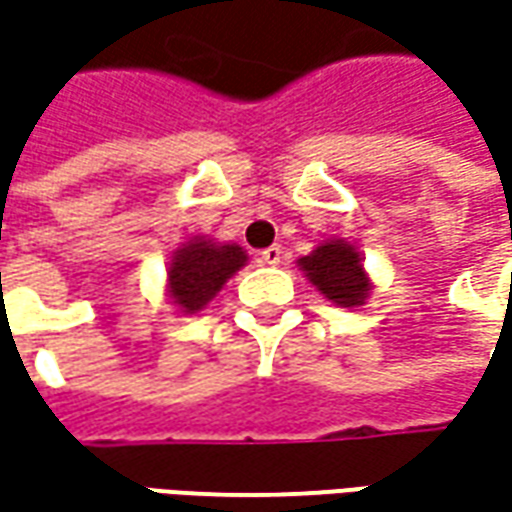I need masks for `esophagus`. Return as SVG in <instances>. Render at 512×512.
Listing matches in <instances>:
<instances>
[{
    "label": "esophagus",
    "instance_id": "34e87169",
    "mask_svg": "<svg viewBox=\"0 0 512 512\" xmlns=\"http://www.w3.org/2000/svg\"><path fill=\"white\" fill-rule=\"evenodd\" d=\"M282 259H285V250H282L279 245L265 247V250L259 253V262H262V265L276 267V265H282Z\"/></svg>",
    "mask_w": 512,
    "mask_h": 512
}]
</instances>
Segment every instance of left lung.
<instances>
[{"instance_id":"left-lung-1","label":"left lung","mask_w":512,"mask_h":512,"mask_svg":"<svg viewBox=\"0 0 512 512\" xmlns=\"http://www.w3.org/2000/svg\"><path fill=\"white\" fill-rule=\"evenodd\" d=\"M299 270L336 307H362L373 293V282L364 270L362 253L347 239L319 242V247H313L307 256L299 259Z\"/></svg>"}]
</instances>
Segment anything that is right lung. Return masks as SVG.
Returning a JSON list of instances; mask_svg holds the SVG:
<instances>
[{"label":"right lung","mask_w":512,"mask_h":512,"mask_svg":"<svg viewBox=\"0 0 512 512\" xmlns=\"http://www.w3.org/2000/svg\"><path fill=\"white\" fill-rule=\"evenodd\" d=\"M247 265V250L236 242L193 236L173 250L168 262V302L182 316L205 310L233 273Z\"/></svg>","instance_id":"1"}]
</instances>
